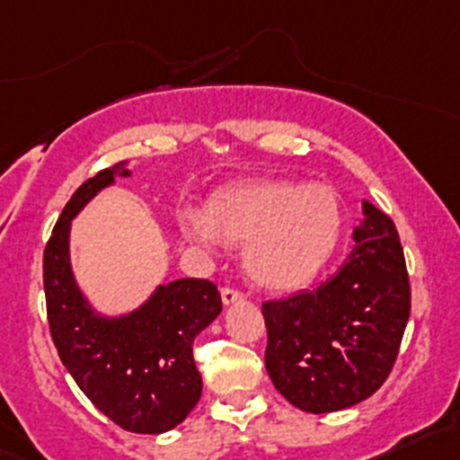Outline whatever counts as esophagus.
<instances>
[{
    "label": "esophagus",
    "instance_id": "1",
    "mask_svg": "<svg viewBox=\"0 0 460 460\" xmlns=\"http://www.w3.org/2000/svg\"><path fill=\"white\" fill-rule=\"evenodd\" d=\"M220 296H222V304L225 305H234V304H238V301H242V295L238 290H234V288H222Z\"/></svg>",
    "mask_w": 460,
    "mask_h": 460
}]
</instances>
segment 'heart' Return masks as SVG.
Returning <instances> with one entry per match:
<instances>
[{"label": "heart", "mask_w": 460, "mask_h": 460, "mask_svg": "<svg viewBox=\"0 0 460 460\" xmlns=\"http://www.w3.org/2000/svg\"><path fill=\"white\" fill-rule=\"evenodd\" d=\"M179 229L191 244L244 246L242 264L272 292L310 284L334 253L342 231L336 191L325 183L260 179L229 185L209 199L205 214L183 211Z\"/></svg>", "instance_id": "obj_1"}]
</instances>
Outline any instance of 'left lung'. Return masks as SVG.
Returning a JSON list of instances; mask_svg holds the SVG:
<instances>
[{"label":"left lung","instance_id":"obj_1","mask_svg":"<svg viewBox=\"0 0 460 460\" xmlns=\"http://www.w3.org/2000/svg\"><path fill=\"white\" fill-rule=\"evenodd\" d=\"M336 275L261 307L272 385L299 411L336 412L377 391L411 316V284L395 225L369 200Z\"/></svg>","mask_w":460,"mask_h":460}]
</instances>
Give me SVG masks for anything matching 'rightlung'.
Instances as JSON below:
<instances>
[{"label": "right lung", "mask_w": 460, "mask_h": 460, "mask_svg": "<svg viewBox=\"0 0 460 460\" xmlns=\"http://www.w3.org/2000/svg\"><path fill=\"white\" fill-rule=\"evenodd\" d=\"M133 176L128 161L84 181L57 222L43 253L48 321L60 362L102 415L139 435L179 426L200 400L194 338L222 312L207 279L159 284L144 304L104 314L89 301L72 269V220L115 179Z\"/></svg>", "instance_id": "add662e5"}]
</instances>
